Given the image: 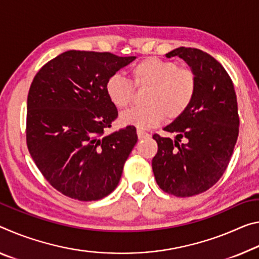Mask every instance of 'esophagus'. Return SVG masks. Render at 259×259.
<instances>
[{"instance_id":"obj_1","label":"esophagus","mask_w":259,"mask_h":259,"mask_svg":"<svg viewBox=\"0 0 259 259\" xmlns=\"http://www.w3.org/2000/svg\"><path fill=\"white\" fill-rule=\"evenodd\" d=\"M137 136L139 139H143V138H149L151 135L149 133H146V131H144V130L137 129Z\"/></svg>"}]
</instances>
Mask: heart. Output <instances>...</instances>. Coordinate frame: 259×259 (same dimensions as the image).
Listing matches in <instances>:
<instances>
[{"label": "heart", "mask_w": 259, "mask_h": 259, "mask_svg": "<svg viewBox=\"0 0 259 259\" xmlns=\"http://www.w3.org/2000/svg\"><path fill=\"white\" fill-rule=\"evenodd\" d=\"M133 83L118 73L106 81V93L117 108H126L133 104L136 90H147L145 106L134 107L122 113L120 121L138 128H152L165 116L176 120L186 113L195 99L197 75L190 67L178 62L150 56L139 61L130 70Z\"/></svg>", "instance_id": "obj_1"}]
</instances>
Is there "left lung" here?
Wrapping results in <instances>:
<instances>
[{
    "instance_id": "1",
    "label": "left lung",
    "mask_w": 259,
    "mask_h": 259,
    "mask_svg": "<svg viewBox=\"0 0 259 259\" xmlns=\"http://www.w3.org/2000/svg\"><path fill=\"white\" fill-rule=\"evenodd\" d=\"M197 75L195 99L186 113L163 128L175 141L153 135L158 152L152 169L158 186L176 197H191L219 181L239 136L236 94L228 72L214 57L197 48H176Z\"/></svg>"
}]
</instances>
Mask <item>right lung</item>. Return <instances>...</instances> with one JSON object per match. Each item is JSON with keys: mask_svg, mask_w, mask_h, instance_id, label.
Instances as JSON below:
<instances>
[{"mask_svg": "<svg viewBox=\"0 0 259 259\" xmlns=\"http://www.w3.org/2000/svg\"><path fill=\"white\" fill-rule=\"evenodd\" d=\"M136 56L68 51L36 72L27 96L26 144L41 174L81 202L109 195L137 143L128 125L106 135L118 112L106 81Z\"/></svg>", "mask_w": 259, "mask_h": 259, "instance_id": "add662e5", "label": "right lung"}]
</instances>
